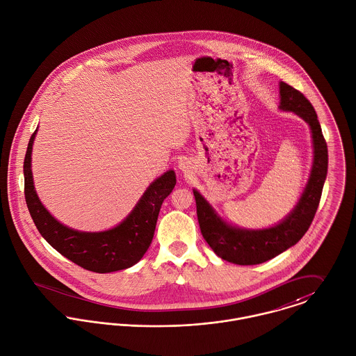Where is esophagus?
Listing matches in <instances>:
<instances>
[{
	"label": "esophagus",
	"mask_w": 356,
	"mask_h": 356,
	"mask_svg": "<svg viewBox=\"0 0 356 356\" xmlns=\"http://www.w3.org/2000/svg\"><path fill=\"white\" fill-rule=\"evenodd\" d=\"M187 165H188V162L184 159V161H180V169H183V170H186V168H187Z\"/></svg>",
	"instance_id": "34e87169"
}]
</instances>
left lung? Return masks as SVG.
I'll return each mask as SVG.
<instances>
[{"label":"left lung","mask_w":356,"mask_h":356,"mask_svg":"<svg viewBox=\"0 0 356 356\" xmlns=\"http://www.w3.org/2000/svg\"><path fill=\"white\" fill-rule=\"evenodd\" d=\"M280 109L295 112L309 122L313 134L314 162L309 183L295 210L276 227L259 231L238 229L222 221L197 191V222L202 236L222 259L236 265H258L296 244L309 231L322 195L327 173V146L310 101L292 86L280 83Z\"/></svg>","instance_id":"8db88e82"}]
</instances>
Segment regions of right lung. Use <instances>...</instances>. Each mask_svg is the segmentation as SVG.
Returning a JSON list of instances; mask_svg holds the SVG:
<instances>
[{
    "instance_id": "right-lung-1",
    "label": "right lung",
    "mask_w": 356,
    "mask_h": 356,
    "mask_svg": "<svg viewBox=\"0 0 356 356\" xmlns=\"http://www.w3.org/2000/svg\"><path fill=\"white\" fill-rule=\"evenodd\" d=\"M35 134L37 131L30 138L23 165L24 195L31 218L43 238L61 255L95 273L118 272L139 262L152 244L161 204L176 186L175 172L168 170L157 179L116 228L92 234L78 232L51 217L34 190L31 152Z\"/></svg>"
}]
</instances>
